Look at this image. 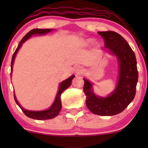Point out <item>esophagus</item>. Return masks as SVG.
Returning a JSON list of instances; mask_svg holds the SVG:
<instances>
[{
    "label": "esophagus",
    "mask_w": 148,
    "mask_h": 148,
    "mask_svg": "<svg viewBox=\"0 0 148 148\" xmlns=\"http://www.w3.org/2000/svg\"><path fill=\"white\" fill-rule=\"evenodd\" d=\"M84 69H83V67H82V66H78L75 69V73L76 75H80L84 73Z\"/></svg>",
    "instance_id": "1"
}]
</instances>
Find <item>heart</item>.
I'll use <instances>...</instances> for the list:
<instances>
[{
	"mask_svg": "<svg viewBox=\"0 0 148 148\" xmlns=\"http://www.w3.org/2000/svg\"><path fill=\"white\" fill-rule=\"evenodd\" d=\"M92 42V40H87L86 42L87 44H90L91 42Z\"/></svg>",
	"mask_w": 148,
	"mask_h": 148,
	"instance_id": "obj_1",
	"label": "heart"
}]
</instances>
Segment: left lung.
Here are the masks:
<instances>
[{
	"label": "left lung",
	"mask_w": 148,
	"mask_h": 148,
	"mask_svg": "<svg viewBox=\"0 0 148 148\" xmlns=\"http://www.w3.org/2000/svg\"><path fill=\"white\" fill-rule=\"evenodd\" d=\"M104 38L105 47L116 56L119 77L116 88L106 97L98 96L93 90L94 84L84 78V92L86 106L92 113L100 116H112L125 110L135 96L138 81L137 60L134 52L127 42L115 32H99Z\"/></svg>",
	"instance_id": "8db88e82"
}]
</instances>
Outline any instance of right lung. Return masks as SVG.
I'll list each match as a JSON object with an SVG mask.
<instances>
[{"mask_svg": "<svg viewBox=\"0 0 148 148\" xmlns=\"http://www.w3.org/2000/svg\"><path fill=\"white\" fill-rule=\"evenodd\" d=\"M53 29H34L31 30V31L28 32V33L26 34V35L23 38V39L21 40L20 43L17 48V49L14 52L13 57H12V60H11V73L12 71H13V65L14 63V61H15V56L17 55V53L19 51L20 48L22 46V44H23L24 42H25L26 40H27L29 38H30L33 35H45V34H47L50 32L53 31ZM75 77V75H71L70 77H69L66 79L62 81V82L60 83L59 85V88H58V90L57 94H56L55 100H54V102L52 103V104L50 106V108L44 110H26L24 108H23L21 106V104H19V102H18L17 98H16L15 94L14 93V98H15V102L17 103V104L20 107V108L21 109L22 111L24 112L26 116L29 117V118L33 119H36V120H48V119H53L54 117H56L58 114V113L60 112V110H61L62 107V103H61V100H60V96H61V94L64 92L66 89H67L69 87L71 86V82L73 79Z\"/></svg>", "mask_w": 148, "mask_h": 148, "instance_id": "add662e5", "label": "right lung"}]
</instances>
